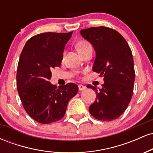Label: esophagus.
<instances>
[{
  "label": "esophagus",
  "mask_w": 153,
  "mask_h": 153,
  "mask_svg": "<svg viewBox=\"0 0 153 153\" xmlns=\"http://www.w3.org/2000/svg\"><path fill=\"white\" fill-rule=\"evenodd\" d=\"M85 88H86V87H85V85H78L79 91H83V90H85Z\"/></svg>",
  "instance_id": "1"
}]
</instances>
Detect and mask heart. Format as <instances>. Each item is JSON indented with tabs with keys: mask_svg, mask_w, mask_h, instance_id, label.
<instances>
[{
	"mask_svg": "<svg viewBox=\"0 0 153 153\" xmlns=\"http://www.w3.org/2000/svg\"><path fill=\"white\" fill-rule=\"evenodd\" d=\"M88 46H91V45L88 42H87L85 41H81V42H79L77 44L76 48H77V50H78V52H79V51L82 50L83 49H85V47Z\"/></svg>",
	"mask_w": 153,
	"mask_h": 153,
	"instance_id": "heart-1",
	"label": "heart"
}]
</instances>
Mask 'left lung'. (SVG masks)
<instances>
[{
	"label": "left lung",
	"mask_w": 153,
	"mask_h": 153,
	"mask_svg": "<svg viewBox=\"0 0 153 153\" xmlns=\"http://www.w3.org/2000/svg\"><path fill=\"white\" fill-rule=\"evenodd\" d=\"M80 33L96 52L93 71L104 80L99 90L87 85L96 92L89 111L99 120L112 121L124 113L132 96L135 78L132 53L127 41L114 29L99 26L82 29Z\"/></svg>",
	"instance_id": "left-lung-1"
}]
</instances>
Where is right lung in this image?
<instances>
[{"instance_id": "1", "label": "right lung", "mask_w": 153, "mask_h": 153, "mask_svg": "<svg viewBox=\"0 0 153 153\" xmlns=\"http://www.w3.org/2000/svg\"><path fill=\"white\" fill-rule=\"evenodd\" d=\"M72 34L73 31L36 34L26 42L21 53L17 91L26 113L41 124H50L62 119L68 101L78 91L74 83L57 88L50 82L51 71L61 65L65 46Z\"/></svg>"}]
</instances>
